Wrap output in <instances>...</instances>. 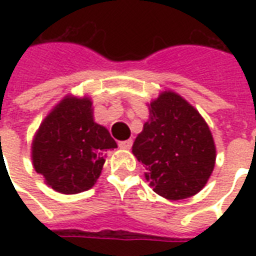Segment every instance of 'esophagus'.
<instances>
[{
  "label": "esophagus",
  "mask_w": 256,
  "mask_h": 256,
  "mask_svg": "<svg viewBox=\"0 0 256 256\" xmlns=\"http://www.w3.org/2000/svg\"><path fill=\"white\" fill-rule=\"evenodd\" d=\"M132 140H122V142H120V148H132Z\"/></svg>",
  "instance_id": "1"
}]
</instances>
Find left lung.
Returning <instances> with one entry per match:
<instances>
[{"label": "left lung", "mask_w": 256, "mask_h": 256, "mask_svg": "<svg viewBox=\"0 0 256 256\" xmlns=\"http://www.w3.org/2000/svg\"><path fill=\"white\" fill-rule=\"evenodd\" d=\"M146 179L164 198L178 200L202 190L215 164V144L200 114L182 96L162 92L132 144Z\"/></svg>", "instance_id": "8db88e82"}]
</instances>
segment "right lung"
Here are the masks:
<instances>
[{
  "instance_id": "add662e5",
  "label": "right lung",
  "mask_w": 256,
  "mask_h": 256,
  "mask_svg": "<svg viewBox=\"0 0 256 256\" xmlns=\"http://www.w3.org/2000/svg\"><path fill=\"white\" fill-rule=\"evenodd\" d=\"M110 132L92 120L88 98L69 96L38 128L32 146L34 168L62 194H77L96 182L104 152L116 148Z\"/></svg>"
}]
</instances>
